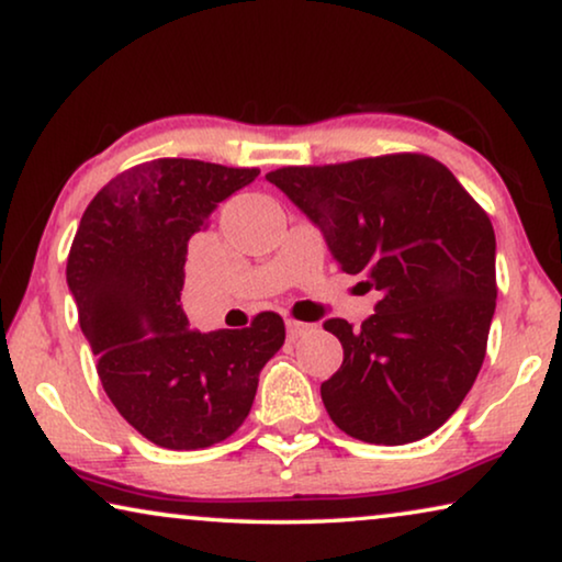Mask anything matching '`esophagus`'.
I'll return each instance as SVG.
<instances>
[{
  "label": "esophagus",
  "mask_w": 562,
  "mask_h": 562,
  "mask_svg": "<svg viewBox=\"0 0 562 562\" xmlns=\"http://www.w3.org/2000/svg\"><path fill=\"white\" fill-rule=\"evenodd\" d=\"M284 326H288V338H290V341H295V338H300L307 328H311V326H307V323H300V321H292V318L284 321Z\"/></svg>",
  "instance_id": "34e87169"
}]
</instances>
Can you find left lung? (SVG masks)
Masks as SVG:
<instances>
[{"label": "left lung", "mask_w": 562, "mask_h": 562, "mask_svg": "<svg viewBox=\"0 0 562 562\" xmlns=\"http://www.w3.org/2000/svg\"><path fill=\"white\" fill-rule=\"evenodd\" d=\"M321 228L346 274L379 290L353 330L323 328L344 363L321 397L346 436L405 446L436 432L476 382L496 307V239L486 211L436 157L394 153L265 176Z\"/></svg>", "instance_id": "obj_1"}]
</instances>
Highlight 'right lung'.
I'll return each mask as SVG.
<instances>
[{"instance_id": "obj_1", "label": "right lung", "mask_w": 562, "mask_h": 562, "mask_svg": "<svg viewBox=\"0 0 562 562\" xmlns=\"http://www.w3.org/2000/svg\"><path fill=\"white\" fill-rule=\"evenodd\" d=\"M257 176L186 157L134 165L93 195L70 244L66 278L101 386L160 448L199 450L239 430L259 371L284 344L272 311L201 334L180 307L188 241Z\"/></svg>"}]
</instances>
